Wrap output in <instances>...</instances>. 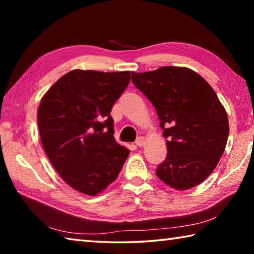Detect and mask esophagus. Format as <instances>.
Returning <instances> with one entry per match:
<instances>
[{
	"instance_id": "34e87169",
	"label": "esophagus",
	"mask_w": 254,
	"mask_h": 254,
	"mask_svg": "<svg viewBox=\"0 0 254 254\" xmlns=\"http://www.w3.org/2000/svg\"><path fill=\"white\" fill-rule=\"evenodd\" d=\"M135 144H136V146H138V147H142V146H144L145 145V138L144 137H138L137 139H136V142H135Z\"/></svg>"
}]
</instances>
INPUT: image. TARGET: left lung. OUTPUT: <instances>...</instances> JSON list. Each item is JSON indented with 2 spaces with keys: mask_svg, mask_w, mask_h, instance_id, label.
I'll use <instances>...</instances> for the list:
<instances>
[{
  "mask_svg": "<svg viewBox=\"0 0 254 254\" xmlns=\"http://www.w3.org/2000/svg\"><path fill=\"white\" fill-rule=\"evenodd\" d=\"M132 82L155 107L167 157L156 175L176 190H188L212 174L229 134L227 112L210 85L191 68L163 66L132 72Z\"/></svg>",
  "mask_w": 254,
  "mask_h": 254,
  "instance_id": "left-lung-1",
  "label": "left lung"
}]
</instances>
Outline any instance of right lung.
<instances>
[{"label":"right lung","mask_w":254,"mask_h":254,"mask_svg":"<svg viewBox=\"0 0 254 254\" xmlns=\"http://www.w3.org/2000/svg\"><path fill=\"white\" fill-rule=\"evenodd\" d=\"M130 71L73 69L42 97L37 119L45 152L74 190L95 196L117 179L130 150L113 136L112 106Z\"/></svg>","instance_id":"1"}]
</instances>
